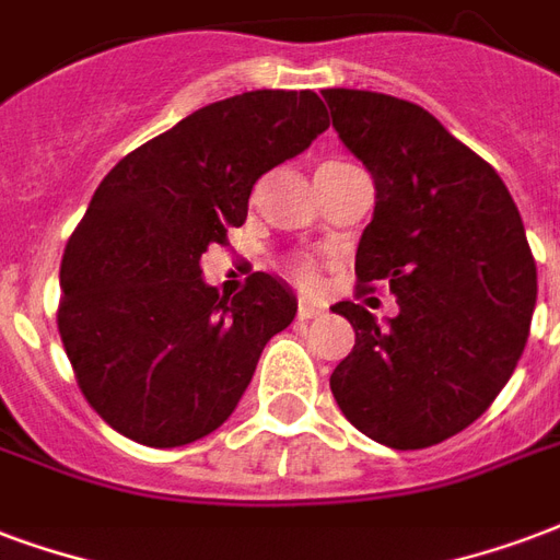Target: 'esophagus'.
Instances as JSON below:
<instances>
[{
    "label": "esophagus",
    "instance_id": "1",
    "mask_svg": "<svg viewBox=\"0 0 560 560\" xmlns=\"http://www.w3.org/2000/svg\"><path fill=\"white\" fill-rule=\"evenodd\" d=\"M323 312H326V305H320V302L300 300V305H296V317H300V320H314V317H320Z\"/></svg>",
    "mask_w": 560,
    "mask_h": 560
}]
</instances>
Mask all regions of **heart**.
I'll list each match as a JSON object with an SVG mask.
<instances>
[{"mask_svg": "<svg viewBox=\"0 0 560 560\" xmlns=\"http://www.w3.org/2000/svg\"><path fill=\"white\" fill-rule=\"evenodd\" d=\"M288 269H291V279L296 281L300 288H305V291H314L317 281H320V269H317V264L308 258H293L291 264H288Z\"/></svg>", "mask_w": 560, "mask_h": 560, "instance_id": "obj_1", "label": "heart"}]
</instances>
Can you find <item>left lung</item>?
I'll return each instance as SVG.
<instances>
[{
	"instance_id": "obj_1",
	"label": "left lung",
	"mask_w": 560,
	"mask_h": 560,
	"mask_svg": "<svg viewBox=\"0 0 560 560\" xmlns=\"http://www.w3.org/2000/svg\"><path fill=\"white\" fill-rule=\"evenodd\" d=\"M323 97L376 186L355 296L385 281L400 305L388 326L364 305H335L355 343L329 385L364 436L430 448L483 416L523 355L537 302L523 219L495 168L428 109L376 91Z\"/></svg>"
}]
</instances>
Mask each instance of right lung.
Here are the masks:
<instances>
[{
    "instance_id": "add662e5",
    "label": "right lung",
    "mask_w": 560,
    "mask_h": 560,
    "mask_svg": "<svg viewBox=\"0 0 560 560\" xmlns=\"http://www.w3.org/2000/svg\"><path fill=\"white\" fill-rule=\"evenodd\" d=\"M326 127L314 91H246L186 115L103 177L65 246L56 320L82 397L112 430L177 448L234 412L296 300L267 272L219 300L201 255L246 222L258 177Z\"/></svg>"
}]
</instances>
